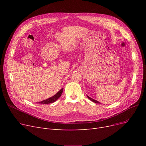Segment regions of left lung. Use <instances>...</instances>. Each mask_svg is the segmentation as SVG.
I'll list each match as a JSON object with an SVG mask.
<instances>
[{"label": "left lung", "instance_id": "left-lung-1", "mask_svg": "<svg viewBox=\"0 0 146 146\" xmlns=\"http://www.w3.org/2000/svg\"><path fill=\"white\" fill-rule=\"evenodd\" d=\"M87 96H88V98H89V99H90V100L91 101H92V102H95V103H96V104H101V103H100L99 102L97 101L96 100H95V99H92V98H90V97H89V96H88V95H87Z\"/></svg>", "mask_w": 146, "mask_h": 146}]
</instances>
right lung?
Masks as SVG:
<instances>
[{"mask_svg": "<svg viewBox=\"0 0 146 146\" xmlns=\"http://www.w3.org/2000/svg\"><path fill=\"white\" fill-rule=\"evenodd\" d=\"M63 90V88L61 89L55 95H54L53 96H52L51 98H49L48 99H45V100H44V101H42L41 102H40L39 103L40 104H48L54 102L55 101H56L57 99L60 97L61 94H62Z\"/></svg>", "mask_w": 146, "mask_h": 146, "instance_id": "right-lung-1", "label": "right lung"}]
</instances>
